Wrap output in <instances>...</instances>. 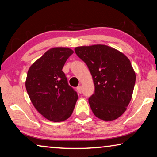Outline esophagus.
I'll list each match as a JSON object with an SVG mask.
<instances>
[{
	"mask_svg": "<svg viewBox=\"0 0 157 157\" xmlns=\"http://www.w3.org/2000/svg\"><path fill=\"white\" fill-rule=\"evenodd\" d=\"M77 90H78L79 94H81L82 91V86H78V87H77Z\"/></svg>",
	"mask_w": 157,
	"mask_h": 157,
	"instance_id": "1",
	"label": "esophagus"
}]
</instances>
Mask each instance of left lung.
Segmentation results:
<instances>
[{"label":"left lung","mask_w":157,"mask_h":157,"mask_svg":"<svg viewBox=\"0 0 157 157\" xmlns=\"http://www.w3.org/2000/svg\"><path fill=\"white\" fill-rule=\"evenodd\" d=\"M77 55L88 66L95 86L89 98L93 113L104 121L119 117L132 97L136 73L123 53L104 44L75 48Z\"/></svg>","instance_id":"8db88e82"}]
</instances>
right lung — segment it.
I'll return each mask as SVG.
<instances>
[{"label":"right lung","mask_w":157,"mask_h":157,"mask_svg":"<svg viewBox=\"0 0 157 157\" xmlns=\"http://www.w3.org/2000/svg\"><path fill=\"white\" fill-rule=\"evenodd\" d=\"M73 54V51L66 47L52 48L32 64L27 73L26 88L31 103L52 121L69 118L78 98L62 71Z\"/></svg>","instance_id":"add662e5"}]
</instances>
